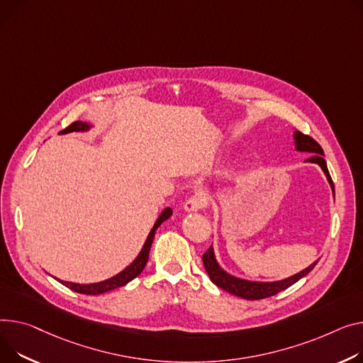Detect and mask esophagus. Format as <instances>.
Returning a JSON list of instances; mask_svg holds the SVG:
<instances>
[{"label":"esophagus","instance_id":"obj_1","mask_svg":"<svg viewBox=\"0 0 363 363\" xmlns=\"http://www.w3.org/2000/svg\"><path fill=\"white\" fill-rule=\"evenodd\" d=\"M208 203V199H207V194L203 191H199L196 192L194 196L189 197L185 204H184V208L185 211H199V210H203Z\"/></svg>","mask_w":363,"mask_h":363}]
</instances>
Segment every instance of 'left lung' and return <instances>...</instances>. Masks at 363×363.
<instances>
[{"label":"left lung","mask_w":363,"mask_h":363,"mask_svg":"<svg viewBox=\"0 0 363 363\" xmlns=\"http://www.w3.org/2000/svg\"><path fill=\"white\" fill-rule=\"evenodd\" d=\"M294 137H295V147H296L298 152H306V153H312L313 155L312 157L308 159V162L317 163V164L321 166L323 172L325 174V177H327V179L330 182V186L333 189V194H334V184L331 181L330 172H328V169H327V163H325V160L323 157L324 156L323 147L312 137L305 135L301 131H295ZM317 262L318 261L312 262L309 267H306L305 270L299 272L298 274H295L292 277H287L284 280H279V281H250V280L239 279V277H235V276L226 273L220 267V265L217 264L213 247H210L203 254V264H204L206 272H207L210 280L217 287L223 289V291H226V292H229V294H232L235 296L248 299V301H258V299H264V298H270V296L284 291V289L291 287L292 284H295L298 280L305 277L313 267H315Z\"/></svg>","instance_id":"1"}]
</instances>
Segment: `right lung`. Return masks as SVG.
Segmentation results:
<instances>
[{
    "label": "right lung",
    "instance_id": "right-lung-1",
    "mask_svg": "<svg viewBox=\"0 0 363 363\" xmlns=\"http://www.w3.org/2000/svg\"><path fill=\"white\" fill-rule=\"evenodd\" d=\"M91 125H89L87 123H82V121H76V123H72L71 125H68L65 130L60 131V134H67V133H72V131H87L90 130ZM172 216V208L171 207H166L160 216L157 217V220L155 223V226L152 228L146 242H144L140 254L137 255V258L128 265L127 269H124L121 273H118L116 276L108 279V280H104V281H99V283H90V284H79V283H71V281H64V280H60L64 286H67L68 289H71V291L74 292H79V294H83V295H102L105 292H109V291H113V289L116 287H121V286H125L127 283H130L133 279H135L141 272L143 269L146 267V264L149 261V252H150V247H152V242L155 239V233L157 230V228L164 222L167 220L169 217Z\"/></svg>",
    "mask_w": 363,
    "mask_h": 363
}]
</instances>
